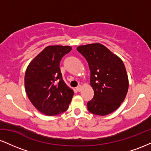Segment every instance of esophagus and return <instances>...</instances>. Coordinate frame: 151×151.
<instances>
[{
	"label": "esophagus",
	"instance_id": "1",
	"mask_svg": "<svg viewBox=\"0 0 151 151\" xmlns=\"http://www.w3.org/2000/svg\"><path fill=\"white\" fill-rule=\"evenodd\" d=\"M76 90H77V91H80L81 90V86L79 85L78 86H77V87H76Z\"/></svg>",
	"mask_w": 151,
	"mask_h": 151
}]
</instances>
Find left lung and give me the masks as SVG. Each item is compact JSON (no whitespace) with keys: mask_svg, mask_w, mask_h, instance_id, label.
Listing matches in <instances>:
<instances>
[{"mask_svg":"<svg viewBox=\"0 0 151 151\" xmlns=\"http://www.w3.org/2000/svg\"><path fill=\"white\" fill-rule=\"evenodd\" d=\"M77 50L85 58L91 71L90 84L94 95L88 101V110L95 115L111 114L120 106L128 92L124 62L99 43L79 46Z\"/></svg>","mask_w":151,"mask_h":151,"instance_id":"left-lung-1","label":"left lung"}]
</instances>
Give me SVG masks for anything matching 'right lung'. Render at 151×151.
I'll return each instance as SVG.
<instances>
[{
	"instance_id": "right-lung-1",
	"label": "right lung",
	"mask_w": 151,
	"mask_h": 151,
	"mask_svg": "<svg viewBox=\"0 0 151 151\" xmlns=\"http://www.w3.org/2000/svg\"><path fill=\"white\" fill-rule=\"evenodd\" d=\"M70 46H48L33 59L25 75L29 99L41 113L56 116L67 110L74 92L62 79L60 63Z\"/></svg>"
}]
</instances>
